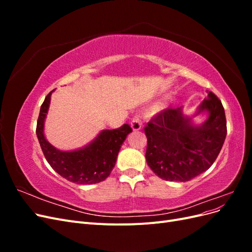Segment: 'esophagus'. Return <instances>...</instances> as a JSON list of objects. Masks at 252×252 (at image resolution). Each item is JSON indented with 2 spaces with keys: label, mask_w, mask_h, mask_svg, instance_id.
<instances>
[{
  "label": "esophagus",
  "mask_w": 252,
  "mask_h": 252,
  "mask_svg": "<svg viewBox=\"0 0 252 252\" xmlns=\"http://www.w3.org/2000/svg\"><path fill=\"white\" fill-rule=\"evenodd\" d=\"M130 125H131V128L133 129L134 131H138V130H140V129L142 128V122H141L140 118H139L138 116L133 117V118H132V120H131V123H130Z\"/></svg>",
  "instance_id": "obj_1"
}]
</instances>
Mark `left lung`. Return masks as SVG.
I'll return each mask as SVG.
<instances>
[{"instance_id":"1","label":"left lung","mask_w":252,"mask_h":252,"mask_svg":"<svg viewBox=\"0 0 252 252\" xmlns=\"http://www.w3.org/2000/svg\"><path fill=\"white\" fill-rule=\"evenodd\" d=\"M203 112L207 118L195 125L191 117L183 113V107H169L156 114L144 128L146 162L158 178L187 182L209 169L216 161L227 127L222 102L211 91L193 117Z\"/></svg>"}]
</instances>
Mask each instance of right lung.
Here are the masks:
<instances>
[{
	"label": "right lung",
	"instance_id": "obj_1",
	"mask_svg": "<svg viewBox=\"0 0 252 252\" xmlns=\"http://www.w3.org/2000/svg\"><path fill=\"white\" fill-rule=\"evenodd\" d=\"M53 91L45 97L36 123V136L47 162L56 172L75 184H95L107 179L116 165L121 146L132 131L131 127L124 124L112 130L105 129L94 140L80 149L59 150L52 146L44 134L45 119Z\"/></svg>",
	"mask_w": 252,
	"mask_h": 252
}]
</instances>
